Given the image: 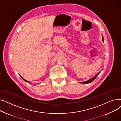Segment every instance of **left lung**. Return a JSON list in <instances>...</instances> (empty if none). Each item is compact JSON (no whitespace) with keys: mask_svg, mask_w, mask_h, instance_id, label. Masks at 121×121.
I'll return each instance as SVG.
<instances>
[{"mask_svg":"<svg viewBox=\"0 0 121 121\" xmlns=\"http://www.w3.org/2000/svg\"><path fill=\"white\" fill-rule=\"evenodd\" d=\"M103 41H104V37H103ZM101 72V71L100 72H99L96 76H95V77H94V78H91V79H89V80H87V81H84V82H80V83H84V84H87V83H90V82H92L94 80H95V79L97 77V76Z\"/></svg>","mask_w":121,"mask_h":121,"instance_id":"obj_1","label":"left lung"}]
</instances>
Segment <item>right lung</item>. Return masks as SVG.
<instances>
[{"label":"right lung","instance_id":"obj_1","mask_svg":"<svg viewBox=\"0 0 121 121\" xmlns=\"http://www.w3.org/2000/svg\"><path fill=\"white\" fill-rule=\"evenodd\" d=\"M21 77V78H22V79H23V80H24V81H26V82H28V81H26V80H25V79H23V78H22V77Z\"/></svg>","mask_w":121,"mask_h":121}]
</instances>
